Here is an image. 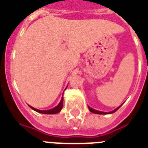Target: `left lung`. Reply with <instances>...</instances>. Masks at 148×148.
I'll list each match as a JSON object with an SVG mask.
<instances>
[{"instance_id":"1","label":"left lung","mask_w":148,"mask_h":148,"mask_svg":"<svg viewBox=\"0 0 148 148\" xmlns=\"http://www.w3.org/2000/svg\"><path fill=\"white\" fill-rule=\"evenodd\" d=\"M120 107H118L117 108H116L114 110H113V111H111V112H109V113H106V112H102V111H98V110H95V109H93V108H90V107H88V108H89V110H90V112L94 113V114H111V113H114L115 112L116 110H117V109H119Z\"/></svg>"}]
</instances>
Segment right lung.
Masks as SVG:
<instances>
[{"label": "right lung", "mask_w": 148, "mask_h": 148, "mask_svg": "<svg viewBox=\"0 0 148 148\" xmlns=\"http://www.w3.org/2000/svg\"><path fill=\"white\" fill-rule=\"evenodd\" d=\"M31 107V106H30ZM63 108V98L60 100V103L58 104L57 107H55L53 109H51V110H38V109H36V108H34L33 107H31V108H32L33 110H34L35 111L38 113H41V114H55L57 113L60 112L61 109Z\"/></svg>", "instance_id": "add662e5"}]
</instances>
